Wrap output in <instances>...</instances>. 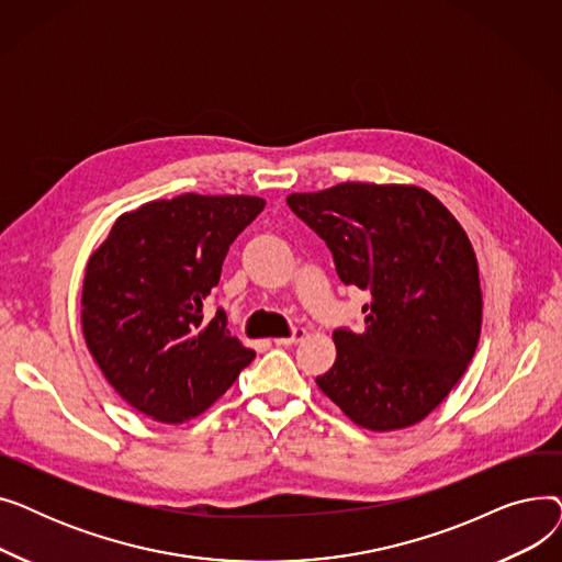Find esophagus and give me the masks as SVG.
Wrapping results in <instances>:
<instances>
[{
	"label": "esophagus",
	"mask_w": 562,
	"mask_h": 562,
	"mask_svg": "<svg viewBox=\"0 0 562 562\" xmlns=\"http://www.w3.org/2000/svg\"><path fill=\"white\" fill-rule=\"evenodd\" d=\"M303 339H305V328H293L289 337H278L276 346H296Z\"/></svg>",
	"instance_id": "1"
}]
</instances>
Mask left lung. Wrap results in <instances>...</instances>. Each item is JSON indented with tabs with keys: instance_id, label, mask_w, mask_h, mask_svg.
Instances as JSON below:
<instances>
[{
	"instance_id": "left-lung-1",
	"label": "left lung",
	"mask_w": 562,
	"mask_h": 562,
	"mask_svg": "<svg viewBox=\"0 0 562 562\" xmlns=\"http://www.w3.org/2000/svg\"><path fill=\"white\" fill-rule=\"evenodd\" d=\"M289 210L333 252L344 284L371 291L364 330L333 333L337 360L316 385L367 430L422 422L474 358L483 296L462 225L419 187L344 182L291 193Z\"/></svg>"
}]
</instances>
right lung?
<instances>
[{"label": "right lung", "instance_id": "obj_1", "mask_svg": "<svg viewBox=\"0 0 562 562\" xmlns=\"http://www.w3.org/2000/svg\"><path fill=\"white\" fill-rule=\"evenodd\" d=\"M255 195L147 202L117 218L91 255L81 328L111 387L143 415L182 424L223 396L255 360L204 305L223 259L263 210Z\"/></svg>", "mask_w": 562, "mask_h": 562}]
</instances>
